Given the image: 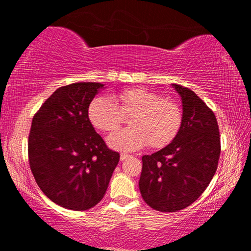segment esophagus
<instances>
[{
    "mask_svg": "<svg viewBox=\"0 0 251 251\" xmlns=\"http://www.w3.org/2000/svg\"><path fill=\"white\" fill-rule=\"evenodd\" d=\"M128 158H129V155H127V154H121V160H122V161H124V160L128 159Z\"/></svg>",
    "mask_w": 251,
    "mask_h": 251,
    "instance_id": "obj_1",
    "label": "esophagus"
}]
</instances>
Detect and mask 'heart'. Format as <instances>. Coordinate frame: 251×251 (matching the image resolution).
I'll return each instance as SVG.
<instances>
[{
    "label": "heart",
    "instance_id": "heart-1",
    "mask_svg": "<svg viewBox=\"0 0 251 251\" xmlns=\"http://www.w3.org/2000/svg\"><path fill=\"white\" fill-rule=\"evenodd\" d=\"M123 115H130V127L107 138L109 147L122 151L141 150L147 144L151 148H163L176 138L182 125V109L177 101L143 87L124 90L114 94L112 100L95 97L87 107L91 124L106 133L120 126Z\"/></svg>",
    "mask_w": 251,
    "mask_h": 251
}]
</instances>
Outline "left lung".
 I'll list each match as a JSON object with an SVG mask.
<instances>
[{
    "label": "left lung",
    "mask_w": 251,
    "mask_h": 251,
    "mask_svg": "<svg viewBox=\"0 0 251 251\" xmlns=\"http://www.w3.org/2000/svg\"><path fill=\"white\" fill-rule=\"evenodd\" d=\"M182 104V125L176 138L142 157V197L152 209L178 211L197 201L209 185L220 156L215 114L189 88L172 84Z\"/></svg>",
    "instance_id": "obj_1"
}]
</instances>
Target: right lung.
<instances>
[{"mask_svg": "<svg viewBox=\"0 0 251 251\" xmlns=\"http://www.w3.org/2000/svg\"><path fill=\"white\" fill-rule=\"evenodd\" d=\"M104 88L90 82L59 87L33 117L29 167L45 196L66 209L97 205L120 160L87 116L88 104Z\"/></svg>", "mask_w": 251, "mask_h": 251, "instance_id": "1", "label": "right lung"}]
</instances>
